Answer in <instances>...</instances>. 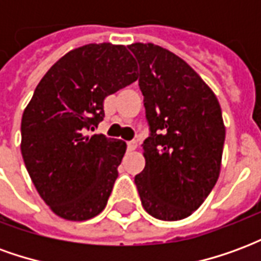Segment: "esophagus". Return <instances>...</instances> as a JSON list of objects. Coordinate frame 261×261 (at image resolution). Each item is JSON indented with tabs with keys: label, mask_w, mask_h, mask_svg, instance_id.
Segmentation results:
<instances>
[{
	"label": "esophagus",
	"mask_w": 261,
	"mask_h": 261,
	"mask_svg": "<svg viewBox=\"0 0 261 261\" xmlns=\"http://www.w3.org/2000/svg\"><path fill=\"white\" fill-rule=\"evenodd\" d=\"M137 147H138L137 141H128V142H127V149H128V151H136Z\"/></svg>",
	"instance_id": "obj_1"
}]
</instances>
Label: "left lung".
<instances>
[{
    "label": "left lung",
    "instance_id": "8db88e82",
    "mask_svg": "<svg viewBox=\"0 0 261 261\" xmlns=\"http://www.w3.org/2000/svg\"><path fill=\"white\" fill-rule=\"evenodd\" d=\"M140 64L138 85L149 125L145 168L134 177L142 207L153 218H187L218 180L225 125L218 99L201 76L152 43L128 46Z\"/></svg>",
    "mask_w": 261,
    "mask_h": 261
}]
</instances>
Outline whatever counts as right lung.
<instances>
[{
  "instance_id": "1",
  "label": "right lung",
  "mask_w": 261,
  "mask_h": 261,
  "mask_svg": "<svg viewBox=\"0 0 261 261\" xmlns=\"http://www.w3.org/2000/svg\"><path fill=\"white\" fill-rule=\"evenodd\" d=\"M137 78L125 46L92 43L63 56L36 86L22 116L20 151L37 193L61 218L86 221L106 207L127 147L85 133L105 117V97Z\"/></svg>"
}]
</instances>
